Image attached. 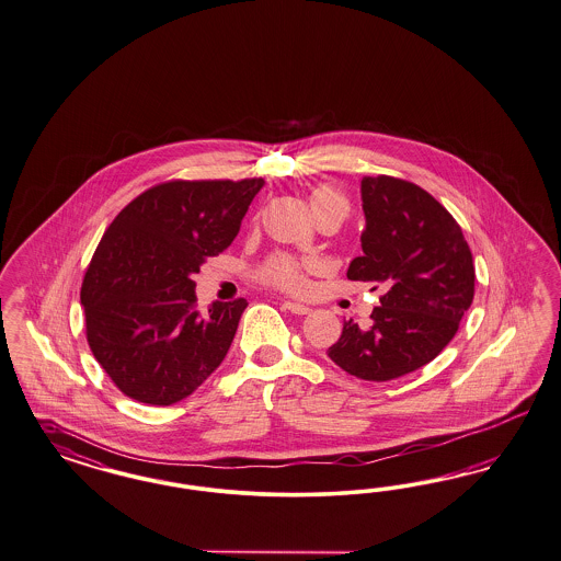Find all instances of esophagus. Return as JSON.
Returning a JSON list of instances; mask_svg holds the SVG:
<instances>
[{
  "label": "esophagus",
  "mask_w": 561,
  "mask_h": 561,
  "mask_svg": "<svg viewBox=\"0 0 561 561\" xmlns=\"http://www.w3.org/2000/svg\"><path fill=\"white\" fill-rule=\"evenodd\" d=\"M284 309L290 310L294 314H309L310 307L300 305V302H284Z\"/></svg>",
  "instance_id": "esophagus-1"
}]
</instances>
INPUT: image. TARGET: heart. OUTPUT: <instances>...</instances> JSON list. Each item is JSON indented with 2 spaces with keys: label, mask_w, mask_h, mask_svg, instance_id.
Here are the masks:
<instances>
[{
  "label": "heart",
  "mask_w": 561,
  "mask_h": 561,
  "mask_svg": "<svg viewBox=\"0 0 561 561\" xmlns=\"http://www.w3.org/2000/svg\"><path fill=\"white\" fill-rule=\"evenodd\" d=\"M340 201H344L342 194L325 184L312 188V193H310V205L314 213L323 211V209H328L329 205L340 203ZM263 277L282 290L302 291L307 288V263H300V261H296L291 256H284V254L273 256L263 267Z\"/></svg>",
  "instance_id": "obj_1"
}]
</instances>
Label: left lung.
<instances>
[{
    "label": "left lung",
    "instance_id": "1",
    "mask_svg": "<svg viewBox=\"0 0 561 561\" xmlns=\"http://www.w3.org/2000/svg\"><path fill=\"white\" fill-rule=\"evenodd\" d=\"M360 198L363 254L350 263L348 279L386 294L370 325L346 321L328 356L379 383L425 367L451 342L474 298V265L456 219L421 186L368 175Z\"/></svg>",
    "mask_w": 561,
    "mask_h": 561
}]
</instances>
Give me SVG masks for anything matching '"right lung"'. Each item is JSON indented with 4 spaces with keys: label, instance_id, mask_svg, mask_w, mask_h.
<instances>
[{
    "label": "right lung",
    "instance_id": "add662e5",
    "mask_svg": "<svg viewBox=\"0 0 561 561\" xmlns=\"http://www.w3.org/2000/svg\"><path fill=\"white\" fill-rule=\"evenodd\" d=\"M265 186L174 180L136 196L105 230L84 275L87 340L117 389L149 407L188 398L221 365L249 302L196 310L194 273L232 244Z\"/></svg>",
    "mask_w": 561,
    "mask_h": 561
}]
</instances>
